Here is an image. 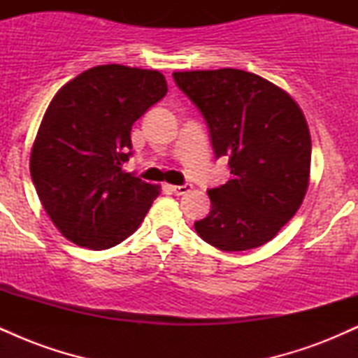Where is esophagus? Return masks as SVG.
<instances>
[{"label": "esophagus", "instance_id": "34e87169", "mask_svg": "<svg viewBox=\"0 0 358 358\" xmlns=\"http://www.w3.org/2000/svg\"><path fill=\"white\" fill-rule=\"evenodd\" d=\"M170 190L175 193V195H185L192 190V185L190 183H183V185H171Z\"/></svg>", "mask_w": 358, "mask_h": 358}]
</instances>
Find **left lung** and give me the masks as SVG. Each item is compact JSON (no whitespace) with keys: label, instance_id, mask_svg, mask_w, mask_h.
Returning a JSON list of instances; mask_svg holds the SVG:
<instances>
[{"label":"left lung","instance_id":"left-lung-1","mask_svg":"<svg viewBox=\"0 0 358 358\" xmlns=\"http://www.w3.org/2000/svg\"><path fill=\"white\" fill-rule=\"evenodd\" d=\"M175 84L202 113L215 158L231 180L207 190L212 210L195 222L205 242L225 252L259 248L298 212L308 188L311 138L301 109L256 73L175 72Z\"/></svg>","mask_w":358,"mask_h":358}]
</instances>
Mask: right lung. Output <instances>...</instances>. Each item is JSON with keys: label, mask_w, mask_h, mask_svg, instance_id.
I'll list each match as a JSON object with an SVG mask.
<instances>
[{"label": "right lung", "mask_w": 358, "mask_h": 358, "mask_svg": "<svg viewBox=\"0 0 358 358\" xmlns=\"http://www.w3.org/2000/svg\"><path fill=\"white\" fill-rule=\"evenodd\" d=\"M158 71L109 64L55 94L30 156L35 190L55 227L82 248L121 244L145 220L159 187L124 173L131 127L166 96Z\"/></svg>", "instance_id": "add662e5"}]
</instances>
